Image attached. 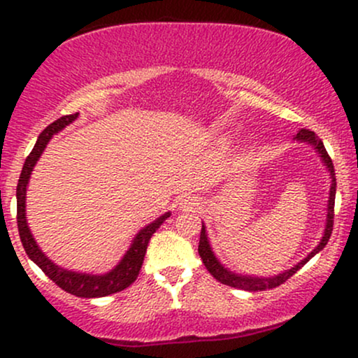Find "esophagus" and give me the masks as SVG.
<instances>
[{
	"label": "esophagus",
	"mask_w": 358,
	"mask_h": 358,
	"mask_svg": "<svg viewBox=\"0 0 358 358\" xmlns=\"http://www.w3.org/2000/svg\"><path fill=\"white\" fill-rule=\"evenodd\" d=\"M178 207L183 208V210H192V208L199 207V200L193 199V196H182V199L178 200Z\"/></svg>",
	"instance_id": "obj_1"
}]
</instances>
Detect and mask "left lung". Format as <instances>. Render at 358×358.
I'll return each mask as SVG.
<instances>
[{
  "label": "left lung",
  "mask_w": 358,
  "mask_h": 358,
  "mask_svg": "<svg viewBox=\"0 0 358 358\" xmlns=\"http://www.w3.org/2000/svg\"><path fill=\"white\" fill-rule=\"evenodd\" d=\"M296 139L299 141H306L310 143V145H313L316 150H318L320 156H322V159L324 162V165H327L328 171H330L331 175V188H330V200H328V217H327V227H324V234H323V239L322 242L318 244V248H316L313 252L308 254V257L303 259L301 262H298L294 268H291L289 271H286V273L279 274V276H274V278H250V276H237V274L231 273V271H227L224 268V266L220 264L219 261H217V257L213 256L210 245H208V241H207V234H205V227L202 225V232H200V242H199V254L200 257H202L205 268H207L208 273L212 274L213 278L217 279V281H220L222 285H227L231 287H237V289H244V291H264V289H273V287H278L281 286L282 282H286L287 279H289L293 274H296V271H299L303 268V266L306 264L308 261H310L311 257L315 256L316 252H320L324 245H327L328 239H330L331 236V231H334V217H335V192H336V178H335V170H334V163H331V158L330 155L327 153V150H324L322 139H320L313 131L310 129H299L298 134H296Z\"/></svg>",
  "instance_id": "left-lung-1"
}]
</instances>
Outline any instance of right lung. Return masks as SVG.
<instances>
[{"instance_id": "add662e5", "label": "right lung", "mask_w": 358, "mask_h": 358, "mask_svg": "<svg viewBox=\"0 0 358 358\" xmlns=\"http://www.w3.org/2000/svg\"><path fill=\"white\" fill-rule=\"evenodd\" d=\"M76 117L77 113L69 114V116H62L60 119H57V121H53L50 126L45 127L42 133H40L38 139H36L31 153L27 156V159H24L22 175H20L18 180V187H16V222H18L20 239H22L24 252L28 254V257H30L57 286L62 287L64 291H67V293L73 294V296L102 298L109 296V294L119 293V291L126 289L127 286L133 285V282L136 281L139 269H141L143 261H145L148 242H150L151 236L158 231L159 225L170 217V212L159 217L158 220L151 222L148 227L143 229V231L136 236V239L133 241V244H131L126 256L122 257V261L108 274H102V276L80 274L73 273V271L59 268V266L53 264L50 259L38 249V245H36V242L34 241V236L30 234V229H28L27 217H24V195H27V185L28 180H30L31 170H34L36 159H38L40 155L43 153L47 143L50 141L53 134L59 133L62 127L71 124Z\"/></svg>"}]
</instances>
